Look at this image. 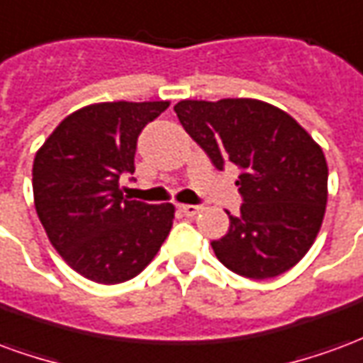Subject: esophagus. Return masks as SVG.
<instances>
[{
    "label": "esophagus",
    "instance_id": "obj_1",
    "mask_svg": "<svg viewBox=\"0 0 363 363\" xmlns=\"http://www.w3.org/2000/svg\"><path fill=\"white\" fill-rule=\"evenodd\" d=\"M200 210H202V208L196 204H182L181 206V212L184 213V216H196Z\"/></svg>",
    "mask_w": 363,
    "mask_h": 363
}]
</instances>
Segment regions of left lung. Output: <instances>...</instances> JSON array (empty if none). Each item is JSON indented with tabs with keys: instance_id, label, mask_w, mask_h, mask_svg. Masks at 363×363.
<instances>
[{
	"instance_id": "8db88e82",
	"label": "left lung",
	"mask_w": 363,
	"mask_h": 363,
	"mask_svg": "<svg viewBox=\"0 0 363 363\" xmlns=\"http://www.w3.org/2000/svg\"><path fill=\"white\" fill-rule=\"evenodd\" d=\"M182 128L216 169H241L239 216L212 249L231 272L267 280L311 249L327 208L328 167L320 145L288 112L257 99L181 101Z\"/></svg>"
}]
</instances>
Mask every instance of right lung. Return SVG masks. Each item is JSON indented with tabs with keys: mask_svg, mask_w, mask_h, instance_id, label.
Instances as JSON below:
<instances>
[{
	"mask_svg": "<svg viewBox=\"0 0 363 363\" xmlns=\"http://www.w3.org/2000/svg\"><path fill=\"white\" fill-rule=\"evenodd\" d=\"M169 101L96 103L62 120L33 163L38 220L75 272L120 284L150 264L173 228V204L124 198L120 177L135 171L138 135Z\"/></svg>",
	"mask_w": 363,
	"mask_h": 363,
	"instance_id": "right-lung-1",
	"label": "right lung"
}]
</instances>
